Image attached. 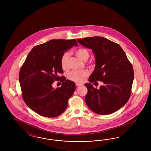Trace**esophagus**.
I'll return each mask as SVG.
<instances>
[{"label": "esophagus", "mask_w": 151, "mask_h": 151, "mask_svg": "<svg viewBox=\"0 0 151 151\" xmlns=\"http://www.w3.org/2000/svg\"><path fill=\"white\" fill-rule=\"evenodd\" d=\"M76 86H82V84H80V83H76Z\"/></svg>", "instance_id": "34e87169"}]
</instances>
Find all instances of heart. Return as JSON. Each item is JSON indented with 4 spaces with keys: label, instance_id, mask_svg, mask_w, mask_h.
<instances>
[{
    "label": "heart",
    "instance_id": "heart-1",
    "mask_svg": "<svg viewBox=\"0 0 151 151\" xmlns=\"http://www.w3.org/2000/svg\"><path fill=\"white\" fill-rule=\"evenodd\" d=\"M76 55L83 60H86L89 57V51L88 49L84 47H80L75 51ZM70 57V55L68 52H65L60 58V63L62 68L65 70L67 71L68 70V59ZM87 65L89 67H92L93 62L90 61L87 63ZM89 75V72L86 70L77 71L73 70L70 72L67 78L70 80L73 81L76 83H83L86 78Z\"/></svg>",
    "mask_w": 151,
    "mask_h": 151
}]
</instances>
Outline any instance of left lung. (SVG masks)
I'll return each instance as SVG.
<instances>
[{
	"instance_id": "left-lung-1",
	"label": "left lung",
	"mask_w": 151,
	"mask_h": 151,
	"mask_svg": "<svg viewBox=\"0 0 151 151\" xmlns=\"http://www.w3.org/2000/svg\"><path fill=\"white\" fill-rule=\"evenodd\" d=\"M81 45L92 49L96 66L85 84L88 89L85 101L93 112L100 115L112 114L129 100L134 77L132 65L118 43L101 37L77 39ZM100 81L99 90L91 83Z\"/></svg>"
}]
</instances>
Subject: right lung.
Segmentation results:
<instances>
[{
    "mask_svg": "<svg viewBox=\"0 0 151 151\" xmlns=\"http://www.w3.org/2000/svg\"><path fill=\"white\" fill-rule=\"evenodd\" d=\"M78 46L75 39L51 40L35 46L30 51L19 73L22 99L30 109L43 116L56 117L63 113L75 90V83L66 80L60 59L65 51ZM62 86L54 90V81Z\"/></svg>",
    "mask_w": 151,
    "mask_h": 151,
    "instance_id": "add662e5",
    "label": "right lung"
}]
</instances>
